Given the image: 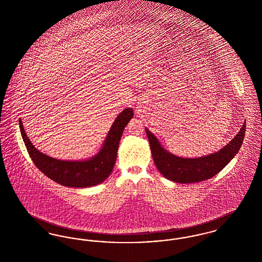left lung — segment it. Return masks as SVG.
Wrapping results in <instances>:
<instances>
[{
    "label": "left lung",
    "mask_w": 262,
    "mask_h": 262,
    "mask_svg": "<svg viewBox=\"0 0 262 262\" xmlns=\"http://www.w3.org/2000/svg\"><path fill=\"white\" fill-rule=\"evenodd\" d=\"M150 149L154 163L159 172L168 180L180 184H190L208 180L218 174L237 154L244 141L246 125L242 126L237 136L224 148L200 158H181L167 152L157 138L147 128Z\"/></svg>",
    "instance_id": "1"
}]
</instances>
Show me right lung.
I'll list each match as a JSON object with an SVG mask.
<instances>
[{"instance_id": "1", "label": "right lung", "mask_w": 262, "mask_h": 262, "mask_svg": "<svg viewBox=\"0 0 262 262\" xmlns=\"http://www.w3.org/2000/svg\"><path fill=\"white\" fill-rule=\"evenodd\" d=\"M133 117L130 108L121 113L111 126L102 149L86 161H62L41 153L26 136L20 119L19 127L30 158L43 174L64 187H88L99 185L111 174L123 132Z\"/></svg>"}]
</instances>
